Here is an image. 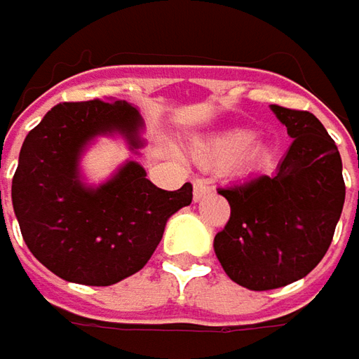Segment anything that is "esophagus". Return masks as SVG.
Instances as JSON below:
<instances>
[{
	"instance_id": "obj_1",
	"label": "esophagus",
	"mask_w": 359,
	"mask_h": 359,
	"mask_svg": "<svg viewBox=\"0 0 359 359\" xmlns=\"http://www.w3.org/2000/svg\"><path fill=\"white\" fill-rule=\"evenodd\" d=\"M210 182L208 180H201V179H196L194 180V201H201V198H204L208 192H210Z\"/></svg>"
}]
</instances>
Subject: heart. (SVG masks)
<instances>
[{"label":"heart","mask_w":359,"mask_h":359,"mask_svg":"<svg viewBox=\"0 0 359 359\" xmlns=\"http://www.w3.org/2000/svg\"><path fill=\"white\" fill-rule=\"evenodd\" d=\"M250 130L234 129L218 135L215 139L201 144V158L215 167H232V165H250L264 156L262 144H252Z\"/></svg>","instance_id":"obj_1"}]
</instances>
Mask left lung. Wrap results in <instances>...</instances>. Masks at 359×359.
Returning <instances> with one entry per match:
<instances>
[{"label":"left lung","mask_w":359,"mask_h":359,"mask_svg":"<svg viewBox=\"0 0 359 359\" xmlns=\"http://www.w3.org/2000/svg\"><path fill=\"white\" fill-rule=\"evenodd\" d=\"M272 111L294 139L276 175L218 189L230 218L215 236V252L230 280L256 292L288 286L314 270L346 198L340 153L324 125L308 111Z\"/></svg>","instance_id":"obj_1"}]
</instances>
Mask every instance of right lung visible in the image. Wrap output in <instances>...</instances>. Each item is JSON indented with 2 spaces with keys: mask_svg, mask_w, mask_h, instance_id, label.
I'll return each instance as SVG.
<instances>
[{
  "mask_svg": "<svg viewBox=\"0 0 359 359\" xmlns=\"http://www.w3.org/2000/svg\"><path fill=\"white\" fill-rule=\"evenodd\" d=\"M141 117L127 101L59 103L25 137L11 201L32 254L59 278L111 286L139 272L170 215L192 201V184L163 191L137 163L99 189L79 182L77 161L95 135L118 130L137 149Z\"/></svg>",
  "mask_w": 359,
  "mask_h": 359,
  "instance_id": "1",
  "label": "right lung"
}]
</instances>
